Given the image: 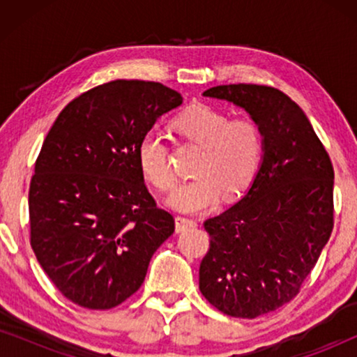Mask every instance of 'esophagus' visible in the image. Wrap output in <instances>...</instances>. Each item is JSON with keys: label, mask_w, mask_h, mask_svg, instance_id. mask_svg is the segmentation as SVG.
<instances>
[{"label": "esophagus", "mask_w": 357, "mask_h": 357, "mask_svg": "<svg viewBox=\"0 0 357 357\" xmlns=\"http://www.w3.org/2000/svg\"><path fill=\"white\" fill-rule=\"evenodd\" d=\"M193 227H197V221H195V219L185 218V216L175 218V229H177V232H185Z\"/></svg>", "instance_id": "34e87169"}]
</instances>
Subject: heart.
Segmentation results:
<instances>
[{
  "label": "heart",
  "instance_id": "obj_1",
  "mask_svg": "<svg viewBox=\"0 0 357 357\" xmlns=\"http://www.w3.org/2000/svg\"><path fill=\"white\" fill-rule=\"evenodd\" d=\"M174 128L203 148L195 174L169 198L178 211L198 213L216 206L224 195L227 199L242 197L260 169L263 131L250 116L231 119L227 112L206 104H193L174 120ZM138 164L144 178L159 192L174 188L177 177L170 165L169 149L158 133L149 131L139 139Z\"/></svg>",
  "mask_w": 357,
  "mask_h": 357
}]
</instances>
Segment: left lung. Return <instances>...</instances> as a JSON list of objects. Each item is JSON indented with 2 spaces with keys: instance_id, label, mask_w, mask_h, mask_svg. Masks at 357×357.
Instances as JSON below:
<instances>
[{
  "instance_id": "left-lung-1",
  "label": "left lung",
  "mask_w": 357,
  "mask_h": 357,
  "mask_svg": "<svg viewBox=\"0 0 357 357\" xmlns=\"http://www.w3.org/2000/svg\"><path fill=\"white\" fill-rule=\"evenodd\" d=\"M203 96L245 109L263 131V160L248 192L204 221L209 250L199 291L237 319H255L299 294L333 231V164L309 119L270 86L227 84Z\"/></svg>"
}]
</instances>
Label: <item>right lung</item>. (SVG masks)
Returning a JSON list of instances; mask_svg holds the SVG:
<instances>
[{
    "label": "right lung",
    "mask_w": 357,
    "mask_h": 357,
    "mask_svg": "<svg viewBox=\"0 0 357 357\" xmlns=\"http://www.w3.org/2000/svg\"><path fill=\"white\" fill-rule=\"evenodd\" d=\"M180 104L160 82L116 79L71 100L48 131L29 188L31 245L68 301L120 305L172 236L174 216L155 204L136 149Z\"/></svg>",
    "instance_id": "right-lung-1"
}]
</instances>
